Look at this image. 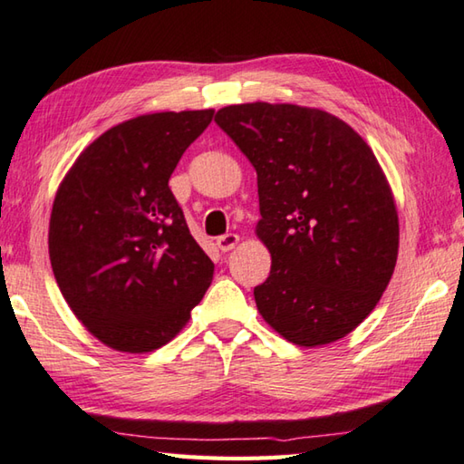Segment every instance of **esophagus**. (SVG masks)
I'll return each instance as SVG.
<instances>
[{"label":"esophagus","instance_id":"34e87169","mask_svg":"<svg viewBox=\"0 0 464 464\" xmlns=\"http://www.w3.org/2000/svg\"><path fill=\"white\" fill-rule=\"evenodd\" d=\"M237 243H239L237 233H227V235H223V237L217 239V247H219L223 253H227V251L237 247Z\"/></svg>","mask_w":464,"mask_h":464}]
</instances>
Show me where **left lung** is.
I'll list each match as a JSON object with an SVG mask.
<instances>
[{"mask_svg":"<svg viewBox=\"0 0 464 464\" xmlns=\"http://www.w3.org/2000/svg\"><path fill=\"white\" fill-rule=\"evenodd\" d=\"M215 122L256 167L257 239L271 253L257 312L281 338L320 348L374 310L398 259L392 188L368 142L320 108L249 102Z\"/></svg>","mask_w":464,"mask_h":464,"instance_id":"1","label":"left lung"}]
</instances>
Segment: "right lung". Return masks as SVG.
I'll list each match as a JSON object with an SVG mask.
<instances>
[{"label": "right lung", "instance_id": "obj_1", "mask_svg": "<svg viewBox=\"0 0 464 464\" xmlns=\"http://www.w3.org/2000/svg\"><path fill=\"white\" fill-rule=\"evenodd\" d=\"M215 111L142 114L78 154L52 205L48 249L72 314L116 352L147 353L190 320L213 261L169 187Z\"/></svg>", "mask_w": 464, "mask_h": 464}]
</instances>
